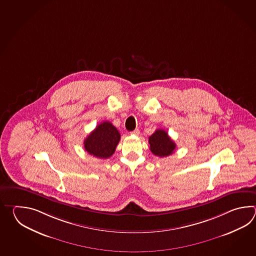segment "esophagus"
I'll return each instance as SVG.
<instances>
[{"instance_id": "34e87169", "label": "esophagus", "mask_w": 256, "mask_h": 256, "mask_svg": "<svg viewBox=\"0 0 256 256\" xmlns=\"http://www.w3.org/2000/svg\"><path fill=\"white\" fill-rule=\"evenodd\" d=\"M132 136H139V134H140V130H138V129H136L134 130H132V132H130Z\"/></svg>"}]
</instances>
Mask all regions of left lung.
<instances>
[{"label": "left lung", "instance_id": "1", "mask_svg": "<svg viewBox=\"0 0 256 256\" xmlns=\"http://www.w3.org/2000/svg\"><path fill=\"white\" fill-rule=\"evenodd\" d=\"M149 144L151 152L160 158L168 156L174 152L176 144L169 137L168 132L162 129L156 130L152 136H149Z\"/></svg>", "mask_w": 256, "mask_h": 256}]
</instances>
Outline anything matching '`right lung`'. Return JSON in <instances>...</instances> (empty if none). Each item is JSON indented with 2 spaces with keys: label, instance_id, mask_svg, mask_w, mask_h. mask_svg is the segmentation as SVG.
I'll use <instances>...</instances> for the list:
<instances>
[{
  "label": "right lung",
  "instance_id": "1",
  "mask_svg": "<svg viewBox=\"0 0 256 256\" xmlns=\"http://www.w3.org/2000/svg\"><path fill=\"white\" fill-rule=\"evenodd\" d=\"M120 139L117 128L110 122H104L84 140V148L93 156L106 159L114 154Z\"/></svg>",
  "mask_w": 256,
  "mask_h": 256
}]
</instances>
